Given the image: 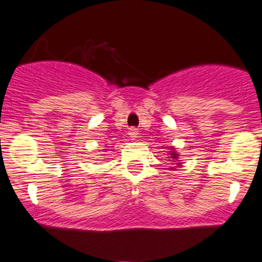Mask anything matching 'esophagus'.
Masks as SVG:
<instances>
[{
    "label": "esophagus",
    "mask_w": 262,
    "mask_h": 262,
    "mask_svg": "<svg viewBox=\"0 0 262 262\" xmlns=\"http://www.w3.org/2000/svg\"><path fill=\"white\" fill-rule=\"evenodd\" d=\"M128 135H129V138H131V139H136V138H138V131H136L135 128H131V129H129Z\"/></svg>",
    "instance_id": "esophagus-1"
}]
</instances>
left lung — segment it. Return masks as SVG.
Wrapping results in <instances>:
<instances>
[{
  "instance_id": "left-lung-1",
  "label": "left lung",
  "mask_w": 262,
  "mask_h": 262,
  "mask_svg": "<svg viewBox=\"0 0 262 262\" xmlns=\"http://www.w3.org/2000/svg\"><path fill=\"white\" fill-rule=\"evenodd\" d=\"M172 149H173V148H172ZM169 159H173V160L178 159V155H177V152H174V149H173V151H170V157H169Z\"/></svg>"
}]
</instances>
